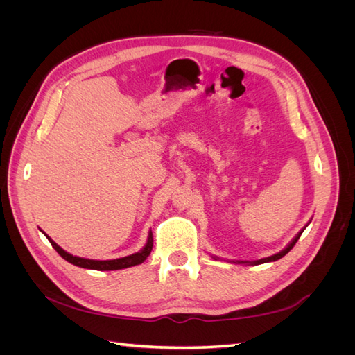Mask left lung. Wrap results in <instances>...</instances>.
Returning <instances> with one entry per match:
<instances>
[{
    "label": "left lung",
    "instance_id": "1",
    "mask_svg": "<svg viewBox=\"0 0 355 355\" xmlns=\"http://www.w3.org/2000/svg\"><path fill=\"white\" fill-rule=\"evenodd\" d=\"M304 232V230L302 231H300L297 235H296V237L292 240V243H290L287 247H286V249L284 250H282L280 253H277V254H272V256H270V257H263V259H259V261H254V262H250V263H253V265H261V263H265V262H274V261H278V259H280V257H283V256H286L290 250H292L293 249V245L296 244V241L299 240V237H300V234H302Z\"/></svg>",
    "mask_w": 355,
    "mask_h": 355
}]
</instances>
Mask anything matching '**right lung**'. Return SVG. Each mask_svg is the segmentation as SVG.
<instances>
[{"instance_id":"1","label":"right lung","mask_w":355,"mask_h":355,"mask_svg":"<svg viewBox=\"0 0 355 355\" xmlns=\"http://www.w3.org/2000/svg\"><path fill=\"white\" fill-rule=\"evenodd\" d=\"M47 239L51 243L53 249H55L63 257V259L68 261L72 265H77L80 268H87V270H96V271H115V270H123V268H130V266L142 263L149 256V253H151L153 245H154L153 232H149L148 241L141 252H137L130 256H125V257H120V259H114V261H93V259H84V257H78V256H72L68 252L63 250L62 247H59L50 237H47Z\"/></svg>"}]
</instances>
